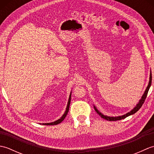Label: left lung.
<instances>
[{"label": "left lung", "instance_id": "obj_1", "mask_svg": "<svg viewBox=\"0 0 154 154\" xmlns=\"http://www.w3.org/2000/svg\"><path fill=\"white\" fill-rule=\"evenodd\" d=\"M152 72L150 71V75H149V83H148V87H147L144 93H143V94L142 95L141 99H140L139 100L138 103L136 104V106L134 108V109L130 110V112H128V113L124 114V115H122V116H108L106 115H104L103 114L101 113L100 111L98 110L95 106H94V110H95L96 112L99 114V115L100 116L101 118H103V119H106V120H109V121H116V120H122V119H125V118H126L127 116H129L130 115H132V114H134V113H136L137 111H138L140 108L142 107V104H143V103H144L145 101V99L147 97V94H148V91L149 89V87L150 86H151V84H152Z\"/></svg>", "mask_w": 154, "mask_h": 154}]
</instances>
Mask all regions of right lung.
<instances>
[{
    "label": "right lung",
    "instance_id": "add662e5",
    "mask_svg": "<svg viewBox=\"0 0 154 154\" xmlns=\"http://www.w3.org/2000/svg\"><path fill=\"white\" fill-rule=\"evenodd\" d=\"M71 93H70L69 98L66 110H65L64 114H63V116H62L60 119L55 120V121H54V122H50V123H43L42 124H43V125H57V124L61 123V122H62V121H63V120L65 119V118L66 117L67 114V113H68V112H69V105H70V103H71Z\"/></svg>",
    "mask_w": 154,
    "mask_h": 154
}]
</instances>
